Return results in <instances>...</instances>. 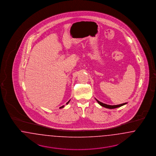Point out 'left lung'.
I'll return each mask as SVG.
<instances>
[{"label": "left lung", "mask_w": 156, "mask_h": 156, "mask_svg": "<svg viewBox=\"0 0 156 156\" xmlns=\"http://www.w3.org/2000/svg\"><path fill=\"white\" fill-rule=\"evenodd\" d=\"M96 101L98 102V103L101 106H103L104 108H108V109H115V108H119L120 106H122L125 105L127 104V102L126 103H124V104H119V105H107V104H104L100 101H99L98 99H97L95 98Z\"/></svg>", "instance_id": "1"}]
</instances>
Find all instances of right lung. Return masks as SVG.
<instances>
[{
	"instance_id": "add662e5",
	"label": "right lung",
	"mask_w": 156,
	"mask_h": 156,
	"mask_svg": "<svg viewBox=\"0 0 156 156\" xmlns=\"http://www.w3.org/2000/svg\"><path fill=\"white\" fill-rule=\"evenodd\" d=\"M69 101H70V100L68 102H67V105H68V104H69ZM64 107V105H63V106H61V107H59V109H61V108H63Z\"/></svg>"
}]
</instances>
